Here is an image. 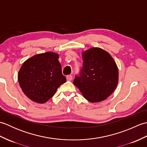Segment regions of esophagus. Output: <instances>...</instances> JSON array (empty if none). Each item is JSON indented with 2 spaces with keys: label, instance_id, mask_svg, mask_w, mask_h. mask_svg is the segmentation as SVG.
I'll return each mask as SVG.
<instances>
[{
  "label": "esophagus",
  "instance_id": "esophagus-1",
  "mask_svg": "<svg viewBox=\"0 0 147 147\" xmlns=\"http://www.w3.org/2000/svg\"><path fill=\"white\" fill-rule=\"evenodd\" d=\"M66 78H67V80L68 81H71L72 79H73V76H72L71 74H69V75H67L66 76Z\"/></svg>",
  "mask_w": 147,
  "mask_h": 147
}]
</instances>
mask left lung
<instances>
[{
  "mask_svg": "<svg viewBox=\"0 0 147 147\" xmlns=\"http://www.w3.org/2000/svg\"><path fill=\"white\" fill-rule=\"evenodd\" d=\"M83 67L75 76L74 85L87 100H104L114 91L118 83V68L111 55L100 48L83 52Z\"/></svg>",
  "mask_w": 147,
  "mask_h": 147,
  "instance_id": "obj_1",
  "label": "left lung"
}]
</instances>
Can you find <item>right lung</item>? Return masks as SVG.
<instances>
[{
	"label": "right lung",
	"mask_w": 147,
	"mask_h": 147,
	"mask_svg": "<svg viewBox=\"0 0 147 147\" xmlns=\"http://www.w3.org/2000/svg\"><path fill=\"white\" fill-rule=\"evenodd\" d=\"M58 59V54L47 52L33 56L22 65L18 82L22 91L32 100L45 103L66 82Z\"/></svg>",
	"instance_id": "add662e5"
}]
</instances>
